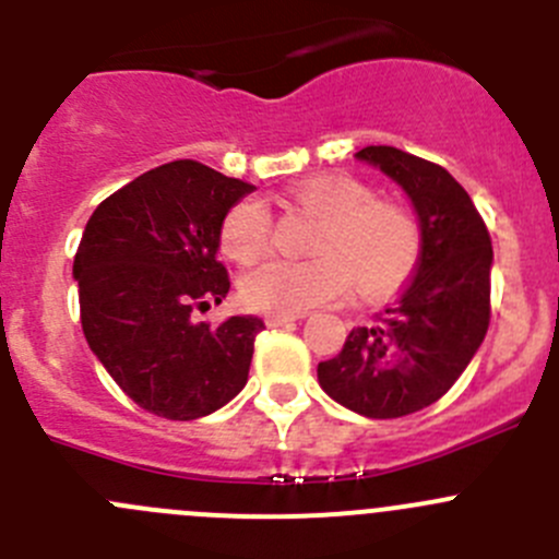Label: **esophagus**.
Listing matches in <instances>:
<instances>
[{
	"label": "esophagus",
	"mask_w": 559,
	"mask_h": 559,
	"mask_svg": "<svg viewBox=\"0 0 559 559\" xmlns=\"http://www.w3.org/2000/svg\"><path fill=\"white\" fill-rule=\"evenodd\" d=\"M297 319H302V313H267L264 316V324L281 326V324H286V321H297Z\"/></svg>",
	"instance_id": "esophagus-1"
}]
</instances>
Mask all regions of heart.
Segmentation results:
<instances>
[{
    "label": "heart",
    "mask_w": 559,
    "mask_h": 559,
    "mask_svg": "<svg viewBox=\"0 0 559 559\" xmlns=\"http://www.w3.org/2000/svg\"><path fill=\"white\" fill-rule=\"evenodd\" d=\"M316 216L313 251L319 257L295 262L267 257L240 275L246 306L270 313H302L337 300L354 278L362 295H384L414 270L419 257V227L405 207L376 200L373 189L352 175H316L292 191ZM270 240V213L259 200H240L224 216L222 248L248 262Z\"/></svg>",
    "instance_id": "1"
}]
</instances>
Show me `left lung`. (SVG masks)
Returning <instances> with one entry per match:
<instances>
[{
  "label": "left lung",
  "instance_id": "1",
  "mask_svg": "<svg viewBox=\"0 0 559 559\" xmlns=\"http://www.w3.org/2000/svg\"><path fill=\"white\" fill-rule=\"evenodd\" d=\"M414 205L421 248L414 278L373 324L348 332L319 384L368 419H397L452 389L489 326L492 240L467 191L441 165L392 145L357 151Z\"/></svg>",
  "mask_w": 559,
  "mask_h": 559
}]
</instances>
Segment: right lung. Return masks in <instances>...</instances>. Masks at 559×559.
I'll return each mask as SVG.
<instances>
[{
	"label": "right lung",
	"mask_w": 559,
	"mask_h": 559,
	"mask_svg": "<svg viewBox=\"0 0 559 559\" xmlns=\"http://www.w3.org/2000/svg\"><path fill=\"white\" fill-rule=\"evenodd\" d=\"M257 186L180 159L143 173L88 218L72 275L88 348L140 408L175 421L227 405L248 381L259 316L194 319L229 292L224 216Z\"/></svg>",
	"instance_id": "1"
}]
</instances>
